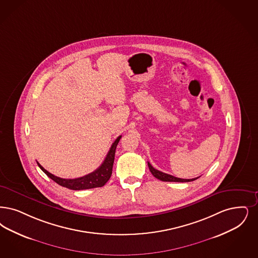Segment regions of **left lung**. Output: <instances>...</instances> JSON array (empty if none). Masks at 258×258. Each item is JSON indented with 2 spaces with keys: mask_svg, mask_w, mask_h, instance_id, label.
I'll use <instances>...</instances> for the list:
<instances>
[{
  "mask_svg": "<svg viewBox=\"0 0 258 258\" xmlns=\"http://www.w3.org/2000/svg\"><path fill=\"white\" fill-rule=\"evenodd\" d=\"M148 166H149V169L151 171V173L153 174V175L158 178L159 180H162V181H174V182H189V181H193V180H196L197 178H190V179H185V178H179V177H175L174 175H168L165 174L163 172H160L158 170L155 169L153 166L151 165L150 162H148Z\"/></svg>",
  "mask_w": 258,
  "mask_h": 258,
  "instance_id": "left-lung-1",
  "label": "left lung"
}]
</instances>
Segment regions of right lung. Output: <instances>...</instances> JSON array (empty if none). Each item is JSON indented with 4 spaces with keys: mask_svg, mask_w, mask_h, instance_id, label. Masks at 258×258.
<instances>
[{
    "mask_svg": "<svg viewBox=\"0 0 258 258\" xmlns=\"http://www.w3.org/2000/svg\"><path fill=\"white\" fill-rule=\"evenodd\" d=\"M121 135L117 137V139L111 145L110 150L108 151L107 155L105 156L103 163L101 166L95 170L92 173L88 175H84L82 177L78 178H61L56 175H53L51 173H49L47 170H45L37 161V165L42 171L48 175L50 178H52L53 181H55L57 184L66 187L71 190H84V189H91V188H96V187H102L104 185L108 179L110 178L111 174H112V167H113L114 157H115V151L116 147L119 143L121 139Z\"/></svg>",
    "mask_w": 258,
    "mask_h": 258,
    "instance_id": "add662e5",
    "label": "right lung"
}]
</instances>
